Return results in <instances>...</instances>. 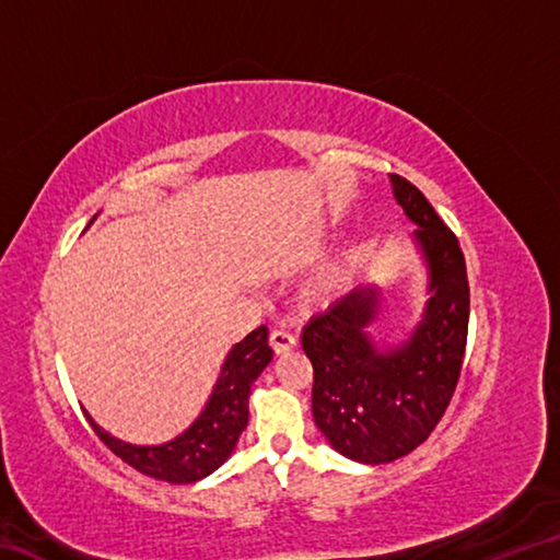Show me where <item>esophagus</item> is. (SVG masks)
Returning a JSON list of instances; mask_svg holds the SVG:
<instances>
[{"label":"esophagus","instance_id":"esophagus-1","mask_svg":"<svg viewBox=\"0 0 560 560\" xmlns=\"http://www.w3.org/2000/svg\"><path fill=\"white\" fill-rule=\"evenodd\" d=\"M269 343L273 348V353H289V350L296 346V336L283 328H273L269 334Z\"/></svg>","mask_w":560,"mask_h":560}]
</instances>
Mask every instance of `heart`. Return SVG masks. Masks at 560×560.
Returning <instances> with one entry per match:
<instances>
[{"label":"heart","instance_id":"heart-1","mask_svg":"<svg viewBox=\"0 0 560 560\" xmlns=\"http://www.w3.org/2000/svg\"><path fill=\"white\" fill-rule=\"evenodd\" d=\"M336 283H338V281H336V279H330V281H328V283H326V287H324V291H326V293H328V291H330V289H336Z\"/></svg>","mask_w":560,"mask_h":560}]
</instances>
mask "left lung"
I'll return each mask as SVG.
<instances>
[{"instance_id": "obj_1", "label": "left lung", "mask_w": 560, "mask_h": 560, "mask_svg": "<svg viewBox=\"0 0 560 560\" xmlns=\"http://www.w3.org/2000/svg\"><path fill=\"white\" fill-rule=\"evenodd\" d=\"M397 205L417 224L430 271L422 320L397 348H377L368 326L381 293L355 287L308 320L301 346L314 365L311 407L330 447L348 459L387 464L438 428L457 387L469 326V281L459 242L410 179L390 175Z\"/></svg>"}]
</instances>
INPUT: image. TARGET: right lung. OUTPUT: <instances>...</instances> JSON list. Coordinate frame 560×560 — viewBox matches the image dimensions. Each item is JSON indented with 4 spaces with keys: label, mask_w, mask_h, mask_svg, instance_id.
<instances>
[{
    "label": "right lung",
    "mask_w": 560,
    "mask_h": 560,
    "mask_svg": "<svg viewBox=\"0 0 560 560\" xmlns=\"http://www.w3.org/2000/svg\"><path fill=\"white\" fill-rule=\"evenodd\" d=\"M271 358L269 330L267 326H259L224 358L222 373L200 417L183 434L165 444H153V447L128 444L101 430L91 415H86V420L98 440L132 469L145 477L170 481V485H192L222 467L234 452L240 434L249 422L252 383L271 363Z\"/></svg>",
    "instance_id": "right-lung-1"
}]
</instances>
